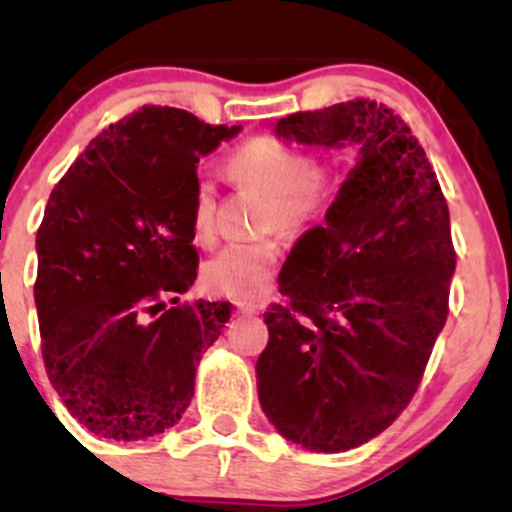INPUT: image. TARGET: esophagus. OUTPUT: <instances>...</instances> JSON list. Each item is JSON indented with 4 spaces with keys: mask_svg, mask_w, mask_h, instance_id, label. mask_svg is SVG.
<instances>
[{
    "mask_svg": "<svg viewBox=\"0 0 512 512\" xmlns=\"http://www.w3.org/2000/svg\"><path fill=\"white\" fill-rule=\"evenodd\" d=\"M238 310L240 313H260V310L264 308L262 303H252V301H236Z\"/></svg>",
    "mask_w": 512,
    "mask_h": 512,
    "instance_id": "obj_1",
    "label": "esophagus"
}]
</instances>
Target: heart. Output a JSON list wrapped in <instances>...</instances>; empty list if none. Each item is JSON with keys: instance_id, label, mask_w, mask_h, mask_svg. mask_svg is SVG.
<instances>
[{"instance_id": "obj_1", "label": "heart", "mask_w": 512, "mask_h": 512, "mask_svg": "<svg viewBox=\"0 0 512 512\" xmlns=\"http://www.w3.org/2000/svg\"><path fill=\"white\" fill-rule=\"evenodd\" d=\"M228 175L238 187L267 195L262 231H305L327 219L342 190V168L330 156H310L296 146L255 137L231 151ZM192 233L199 243L216 236V187L197 180L192 190ZM281 262L276 236L231 243L204 267V284L219 296L252 301L272 289Z\"/></svg>"}]
</instances>
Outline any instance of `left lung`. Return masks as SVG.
<instances>
[{"label":"left lung","mask_w":512,"mask_h":512,"mask_svg":"<svg viewBox=\"0 0 512 512\" xmlns=\"http://www.w3.org/2000/svg\"><path fill=\"white\" fill-rule=\"evenodd\" d=\"M276 134L361 144L325 226L298 238L264 313L257 392L276 431L317 452L368 443L407 409L445 320L455 248L436 170L407 122L356 98L301 110Z\"/></svg>","instance_id":"1"}]
</instances>
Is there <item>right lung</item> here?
<instances>
[{
	"label": "right lung",
	"instance_id": "right-lung-1",
	"mask_svg": "<svg viewBox=\"0 0 512 512\" xmlns=\"http://www.w3.org/2000/svg\"><path fill=\"white\" fill-rule=\"evenodd\" d=\"M238 132L144 105L103 129L50 192L35 238L40 349L64 407L96 436H156L195 395L197 361L231 303H180L199 267L192 190L199 156Z\"/></svg>",
	"mask_w": 512,
	"mask_h": 512
}]
</instances>
